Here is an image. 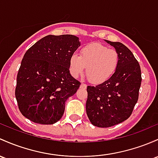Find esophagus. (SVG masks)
Wrapping results in <instances>:
<instances>
[{"instance_id": "1", "label": "esophagus", "mask_w": 158, "mask_h": 158, "mask_svg": "<svg viewBox=\"0 0 158 158\" xmlns=\"http://www.w3.org/2000/svg\"><path fill=\"white\" fill-rule=\"evenodd\" d=\"M80 87L82 88H87V85H85V83H82V84H81V85H80Z\"/></svg>"}]
</instances>
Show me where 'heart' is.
Instances as JSON below:
<instances>
[{
  "label": "heart",
  "mask_w": 158,
  "mask_h": 158,
  "mask_svg": "<svg viewBox=\"0 0 158 158\" xmlns=\"http://www.w3.org/2000/svg\"><path fill=\"white\" fill-rule=\"evenodd\" d=\"M119 63V55L114 48L92 43L81 48L79 55L74 53L69 60L71 75L78 77L84 73L94 84H100L108 80L115 73Z\"/></svg>",
  "instance_id": "1"
}]
</instances>
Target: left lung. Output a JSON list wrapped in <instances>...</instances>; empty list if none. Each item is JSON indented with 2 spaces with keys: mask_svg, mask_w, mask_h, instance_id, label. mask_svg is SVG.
<instances>
[{
  "mask_svg": "<svg viewBox=\"0 0 158 158\" xmlns=\"http://www.w3.org/2000/svg\"><path fill=\"white\" fill-rule=\"evenodd\" d=\"M105 41L119 55L115 73L96 86H88L86 112L93 125L109 127L127 120L137 103L141 85V70L127 46L119 42Z\"/></svg>",
  "mask_w": 158,
  "mask_h": 158,
  "instance_id": "1",
  "label": "left lung"
}]
</instances>
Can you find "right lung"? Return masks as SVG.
Listing matches in <instances>:
<instances>
[{"label":"right lung","instance_id":"add662e5","mask_svg":"<svg viewBox=\"0 0 158 158\" xmlns=\"http://www.w3.org/2000/svg\"><path fill=\"white\" fill-rule=\"evenodd\" d=\"M80 45L74 35H48L26 52L15 91L25 118L41 124H55L61 118L65 102L80 85L69 70L70 56Z\"/></svg>","mask_w":158,"mask_h":158}]
</instances>
